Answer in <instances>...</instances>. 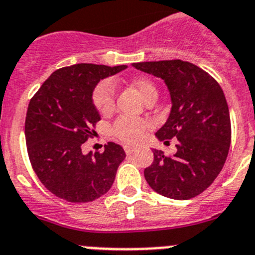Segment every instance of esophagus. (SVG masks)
Segmentation results:
<instances>
[{
    "mask_svg": "<svg viewBox=\"0 0 255 255\" xmlns=\"http://www.w3.org/2000/svg\"><path fill=\"white\" fill-rule=\"evenodd\" d=\"M125 151H126V154L129 155V154H132V152L136 151V149H134V147H132V146H127V145H126L125 146Z\"/></svg>",
    "mask_w": 255,
    "mask_h": 255,
    "instance_id": "esophagus-1",
    "label": "esophagus"
}]
</instances>
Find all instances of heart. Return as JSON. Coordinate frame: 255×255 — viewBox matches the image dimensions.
Returning a JSON list of instances; mask_svg holds the SVG:
<instances>
[{
	"mask_svg": "<svg viewBox=\"0 0 255 255\" xmlns=\"http://www.w3.org/2000/svg\"><path fill=\"white\" fill-rule=\"evenodd\" d=\"M132 86L145 103L158 99V90L149 78H137ZM92 103L101 115H109L115 106V83L112 79L99 82L92 92ZM150 128V122L145 119H132L119 117L112 126V134L122 142L133 145L142 140L145 132Z\"/></svg>",
	"mask_w": 255,
	"mask_h": 255,
	"instance_id": "1",
	"label": "heart"
}]
</instances>
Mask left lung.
I'll return each mask as SVG.
<instances>
[{
  "label": "left lung",
  "mask_w": 255,
  "mask_h": 255,
  "mask_svg": "<svg viewBox=\"0 0 255 255\" xmlns=\"http://www.w3.org/2000/svg\"><path fill=\"white\" fill-rule=\"evenodd\" d=\"M136 69L164 79L172 97L169 118L156 137L177 151L154 149V161L143 170L155 192L187 200L207 190L225 165L231 143L229 105L218 82L199 66L182 60L134 63Z\"/></svg>",
  "instance_id": "left-lung-1"
}]
</instances>
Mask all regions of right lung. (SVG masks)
<instances>
[{
	"instance_id": "right-lung-1",
	"label": "right lung",
	"mask_w": 255,
	"mask_h": 255,
	"mask_svg": "<svg viewBox=\"0 0 255 255\" xmlns=\"http://www.w3.org/2000/svg\"><path fill=\"white\" fill-rule=\"evenodd\" d=\"M75 64L55 70L30 99L25 142L30 164L50 192L69 201L88 203L109 191L126 152L108 142L103 152L83 155L82 145L96 132L100 114L92 92L100 79L126 69Z\"/></svg>"
}]
</instances>
